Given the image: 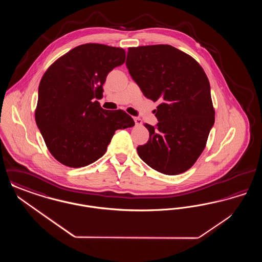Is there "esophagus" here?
<instances>
[{
    "label": "esophagus",
    "mask_w": 262,
    "mask_h": 262,
    "mask_svg": "<svg viewBox=\"0 0 262 262\" xmlns=\"http://www.w3.org/2000/svg\"><path fill=\"white\" fill-rule=\"evenodd\" d=\"M134 120H135V123H136V125H142V120H141L140 118H137V117H135V118H134Z\"/></svg>",
    "instance_id": "obj_1"
}]
</instances>
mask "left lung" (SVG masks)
I'll return each instance as SVG.
<instances>
[{"instance_id": "1", "label": "left lung", "mask_w": 262, "mask_h": 262, "mask_svg": "<svg viewBox=\"0 0 262 262\" xmlns=\"http://www.w3.org/2000/svg\"><path fill=\"white\" fill-rule=\"evenodd\" d=\"M126 68L143 95L157 106L156 126L138 156L165 174L187 171L205 148L215 121L210 84L200 63L171 45L130 47Z\"/></svg>"}]
</instances>
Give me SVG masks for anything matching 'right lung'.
I'll list each match as a JSON object with an SVG mask.
<instances>
[{
  "mask_svg": "<svg viewBox=\"0 0 262 262\" xmlns=\"http://www.w3.org/2000/svg\"><path fill=\"white\" fill-rule=\"evenodd\" d=\"M125 51L88 43L69 51L45 72L38 88L35 121L56 160L80 168L101 158L117 129L135 125L123 110L100 106L103 84Z\"/></svg>",
  "mask_w": 262,
  "mask_h": 262,
  "instance_id": "right-lung-1",
  "label": "right lung"
}]
</instances>
